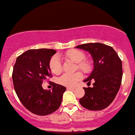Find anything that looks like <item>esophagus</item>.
Instances as JSON below:
<instances>
[{"instance_id": "esophagus-1", "label": "esophagus", "mask_w": 135, "mask_h": 135, "mask_svg": "<svg viewBox=\"0 0 135 135\" xmlns=\"http://www.w3.org/2000/svg\"><path fill=\"white\" fill-rule=\"evenodd\" d=\"M67 89H68V90H74V89L72 88V87H67Z\"/></svg>"}]
</instances>
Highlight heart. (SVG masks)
Here are the masks:
<instances>
[{
  "instance_id": "heart-1",
  "label": "heart",
  "mask_w": 135,
  "mask_h": 135,
  "mask_svg": "<svg viewBox=\"0 0 135 135\" xmlns=\"http://www.w3.org/2000/svg\"><path fill=\"white\" fill-rule=\"evenodd\" d=\"M65 57L75 63H78L77 66L78 69L84 71V73H88L91 70V64L89 61L84 60L85 55L82 51L76 49L70 50L66 52ZM49 67L51 71L55 74L61 73L62 67L59 56L54 55L51 58L49 62ZM82 78V74L80 71L73 74H64L59 79V83L65 86H74Z\"/></svg>"
}]
</instances>
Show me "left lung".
Masks as SVG:
<instances>
[{
  "label": "left lung",
  "instance_id": "1",
  "mask_svg": "<svg viewBox=\"0 0 135 135\" xmlns=\"http://www.w3.org/2000/svg\"><path fill=\"white\" fill-rule=\"evenodd\" d=\"M76 48L88 51L91 55L94 69L84 80L93 86L83 88L85 95L80 99L82 107L89 110H101L109 105L116 96L122 78V64L112 46L102 43H87Z\"/></svg>",
  "mask_w": 135,
  "mask_h": 135
}]
</instances>
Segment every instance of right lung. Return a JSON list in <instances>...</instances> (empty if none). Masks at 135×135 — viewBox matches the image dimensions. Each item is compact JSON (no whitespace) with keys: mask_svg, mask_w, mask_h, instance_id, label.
Here are the masks:
<instances>
[{"mask_svg":"<svg viewBox=\"0 0 135 135\" xmlns=\"http://www.w3.org/2000/svg\"><path fill=\"white\" fill-rule=\"evenodd\" d=\"M56 53L54 49H30L17 57L13 70V82L21 103L30 112L46 115L55 112L66 90L53 82L52 90H45L42 84L51 77L49 62Z\"/></svg>","mask_w":135,"mask_h":135,"instance_id":"1","label":"right lung"}]
</instances>
